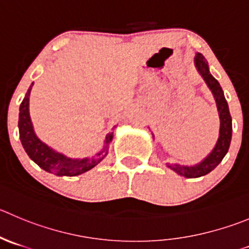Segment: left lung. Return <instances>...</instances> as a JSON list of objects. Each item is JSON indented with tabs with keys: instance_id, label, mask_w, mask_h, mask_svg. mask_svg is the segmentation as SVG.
Returning a JSON list of instances; mask_svg holds the SVG:
<instances>
[{
	"instance_id": "1",
	"label": "left lung",
	"mask_w": 249,
	"mask_h": 249,
	"mask_svg": "<svg viewBox=\"0 0 249 249\" xmlns=\"http://www.w3.org/2000/svg\"><path fill=\"white\" fill-rule=\"evenodd\" d=\"M194 65H196L199 74L202 75L203 79L205 80L207 85L212 90L215 101H216V107L217 111H219L220 117V131L219 138H217L214 149L199 164H196L193 166H184V165L179 164H167V167H170L176 174H178L179 176H183L186 178H197V177H202L212 172L221 162L224 156L229 151L231 137H232V120H231L229 105H227L224 91H222L219 82L210 74L207 60L199 52L194 57Z\"/></svg>"
}]
</instances>
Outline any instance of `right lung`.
<instances>
[{"mask_svg": "<svg viewBox=\"0 0 249 249\" xmlns=\"http://www.w3.org/2000/svg\"><path fill=\"white\" fill-rule=\"evenodd\" d=\"M33 84L34 83H32L24 99H23L22 104H20L19 121H18L20 142H22L25 153L29 155L33 161L39 165L42 170L50 172V174H53L56 176L70 177L84 174V172L95 167L100 161H103L105 156L107 155L108 144L112 141L113 132L106 136L103 150L99 151L95 156L84 159L68 158V156L56 151L55 149L50 148L47 144L42 143L37 138L29 115V96Z\"/></svg>", "mask_w": 249, "mask_h": 249, "instance_id": "obj_1", "label": "right lung"}]
</instances>
